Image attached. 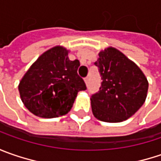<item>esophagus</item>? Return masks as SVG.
<instances>
[{
  "mask_svg": "<svg viewBox=\"0 0 161 161\" xmlns=\"http://www.w3.org/2000/svg\"><path fill=\"white\" fill-rule=\"evenodd\" d=\"M84 81H85L86 85H88V84H89V81H90V78L86 77L85 79H84Z\"/></svg>",
  "mask_w": 161,
  "mask_h": 161,
  "instance_id": "1",
  "label": "esophagus"
}]
</instances>
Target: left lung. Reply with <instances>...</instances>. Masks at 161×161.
<instances>
[{
	"mask_svg": "<svg viewBox=\"0 0 161 161\" xmlns=\"http://www.w3.org/2000/svg\"><path fill=\"white\" fill-rule=\"evenodd\" d=\"M95 65L102 82L98 92L90 97L94 116L108 123L126 120L145 102L147 78L133 61L114 47L98 53Z\"/></svg>",
	"mask_w": 161,
	"mask_h": 161,
	"instance_id": "8db88e82",
	"label": "left lung"
}]
</instances>
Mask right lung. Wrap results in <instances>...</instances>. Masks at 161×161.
Wrapping results in <instances>:
<instances>
[{"instance_id": "add662e5", "label": "right lung", "mask_w": 161, "mask_h": 161, "mask_svg": "<svg viewBox=\"0 0 161 161\" xmlns=\"http://www.w3.org/2000/svg\"><path fill=\"white\" fill-rule=\"evenodd\" d=\"M69 51L54 47L42 53L19 84L24 106L36 116L53 118L66 114L86 84L78 75L79 60L71 61Z\"/></svg>"}]
</instances>
